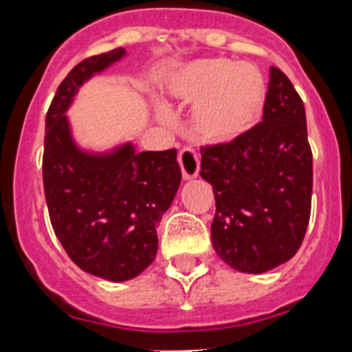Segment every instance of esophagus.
I'll return each instance as SVG.
<instances>
[{"instance_id":"1","label":"esophagus","mask_w":352,"mask_h":352,"mask_svg":"<svg viewBox=\"0 0 352 352\" xmlns=\"http://www.w3.org/2000/svg\"><path fill=\"white\" fill-rule=\"evenodd\" d=\"M179 164H181L182 177L186 181H190V179H195L201 171V157L193 148H182L179 151Z\"/></svg>"}]
</instances>
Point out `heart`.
Segmentation results:
<instances>
[{"mask_svg":"<svg viewBox=\"0 0 352 352\" xmlns=\"http://www.w3.org/2000/svg\"><path fill=\"white\" fill-rule=\"evenodd\" d=\"M168 99L193 107L197 135L213 144H228L258 122L265 102V81L250 63L195 59L171 70L162 82Z\"/></svg>","mask_w":352,"mask_h":352,"instance_id":"b5f03b06","label":"heart"}]
</instances>
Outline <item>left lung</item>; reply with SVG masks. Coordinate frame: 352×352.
Here are the masks:
<instances>
[{
    "label": "left lung",
    "instance_id": "8db88e82",
    "mask_svg": "<svg viewBox=\"0 0 352 352\" xmlns=\"http://www.w3.org/2000/svg\"><path fill=\"white\" fill-rule=\"evenodd\" d=\"M201 155V177L215 193L217 255L253 275L293 258L309 224L313 155L304 102L287 76L271 67L262 122Z\"/></svg>",
    "mask_w": 352,
    "mask_h": 352
}]
</instances>
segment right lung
<instances>
[{
    "label": "right lung",
    "instance_id": "right-lung-1",
    "mask_svg": "<svg viewBox=\"0 0 352 352\" xmlns=\"http://www.w3.org/2000/svg\"><path fill=\"white\" fill-rule=\"evenodd\" d=\"M126 57L124 48L88 57L57 88L45 124L43 184L50 222L77 267L126 282L157 255V224L181 186L177 150L137 151L130 141L104 151L77 144L67 111L79 88Z\"/></svg>",
    "mask_w": 352,
    "mask_h": 352
}]
</instances>
